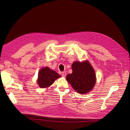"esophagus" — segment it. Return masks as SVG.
<instances>
[{"instance_id": "1", "label": "esophagus", "mask_w": 130, "mask_h": 130, "mask_svg": "<svg viewBox=\"0 0 130 130\" xmlns=\"http://www.w3.org/2000/svg\"><path fill=\"white\" fill-rule=\"evenodd\" d=\"M62 75H63L64 77H65L66 75V72H62Z\"/></svg>"}]
</instances>
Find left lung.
<instances>
[{
	"label": "left lung",
	"instance_id": "obj_1",
	"mask_svg": "<svg viewBox=\"0 0 130 130\" xmlns=\"http://www.w3.org/2000/svg\"><path fill=\"white\" fill-rule=\"evenodd\" d=\"M72 68L73 72L67 75L66 79L74 89L82 94L92 90L96 82V76L90 63L88 61H75Z\"/></svg>",
	"mask_w": 130,
	"mask_h": 130
}]
</instances>
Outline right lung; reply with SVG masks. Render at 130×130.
I'll list each match as a JSON object with an SVG mask.
<instances>
[{"label":"right lung","instance_id":"add662e5","mask_svg":"<svg viewBox=\"0 0 130 130\" xmlns=\"http://www.w3.org/2000/svg\"><path fill=\"white\" fill-rule=\"evenodd\" d=\"M60 77V75L50 68L44 67L38 73L37 83L41 88H45L51 85L56 79Z\"/></svg>","mask_w":130,"mask_h":130}]
</instances>
